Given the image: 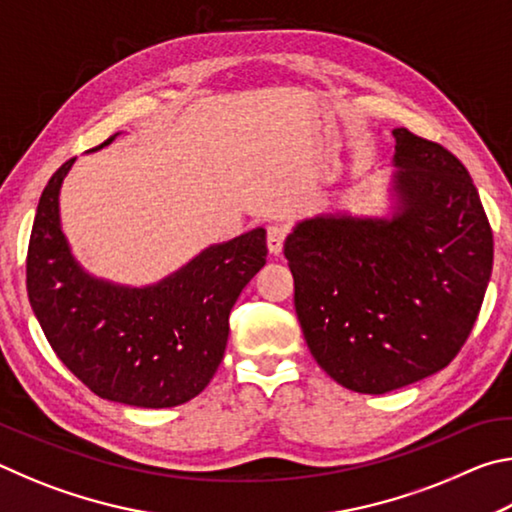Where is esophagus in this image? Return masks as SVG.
<instances>
[{
    "label": "esophagus",
    "mask_w": 512,
    "mask_h": 512,
    "mask_svg": "<svg viewBox=\"0 0 512 512\" xmlns=\"http://www.w3.org/2000/svg\"><path fill=\"white\" fill-rule=\"evenodd\" d=\"M287 232H289V228L284 223L268 225L266 244H268V250H271L273 255H280L282 253V246H284V239H287Z\"/></svg>",
    "instance_id": "obj_1"
}]
</instances>
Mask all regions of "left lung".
Wrapping results in <instances>:
<instances>
[{"label": "left lung", "instance_id": "obj_1", "mask_svg": "<svg viewBox=\"0 0 512 512\" xmlns=\"http://www.w3.org/2000/svg\"><path fill=\"white\" fill-rule=\"evenodd\" d=\"M381 214H316L284 255L318 366L381 395L443 370L463 348L492 273V230L470 173L436 142L395 128Z\"/></svg>", "mask_w": 512, "mask_h": 512}]
</instances>
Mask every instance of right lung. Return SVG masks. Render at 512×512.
Instances as JSON below:
<instances>
[{
    "label": "right lung",
    "instance_id": "1",
    "mask_svg": "<svg viewBox=\"0 0 512 512\" xmlns=\"http://www.w3.org/2000/svg\"><path fill=\"white\" fill-rule=\"evenodd\" d=\"M74 162L49 178L33 221L27 257L33 314L56 357L103 400L140 409L185 404L219 368L230 309L266 264V230L207 246L153 284L97 277L76 259L60 221V189Z\"/></svg>",
    "mask_w": 512,
    "mask_h": 512
}]
</instances>
